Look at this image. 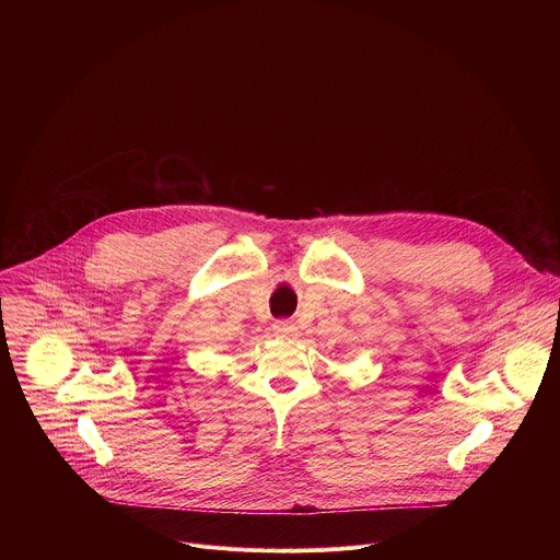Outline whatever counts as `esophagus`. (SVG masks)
Here are the masks:
<instances>
[{
    "label": "esophagus",
    "mask_w": 560,
    "mask_h": 560,
    "mask_svg": "<svg viewBox=\"0 0 560 560\" xmlns=\"http://www.w3.org/2000/svg\"><path fill=\"white\" fill-rule=\"evenodd\" d=\"M272 330H275V335L279 339H294L299 335V328L294 324H290V322H277L272 326Z\"/></svg>",
    "instance_id": "34e87169"
}]
</instances>
